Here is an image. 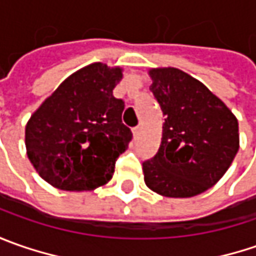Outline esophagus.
<instances>
[{
    "label": "esophagus",
    "instance_id": "1",
    "mask_svg": "<svg viewBox=\"0 0 256 256\" xmlns=\"http://www.w3.org/2000/svg\"><path fill=\"white\" fill-rule=\"evenodd\" d=\"M141 134V126L138 125V126H135V128H132V135L134 138H138V135Z\"/></svg>",
    "mask_w": 256,
    "mask_h": 256
}]
</instances>
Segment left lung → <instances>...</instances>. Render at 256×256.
<instances>
[{"label":"left lung","mask_w":256,"mask_h":256,"mask_svg":"<svg viewBox=\"0 0 256 256\" xmlns=\"http://www.w3.org/2000/svg\"><path fill=\"white\" fill-rule=\"evenodd\" d=\"M162 110L156 155L142 164L144 181L168 198H190L224 176L240 150L238 120L221 100L178 68L150 70Z\"/></svg>","instance_id":"8db88e82"}]
</instances>
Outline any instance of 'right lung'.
Returning a JSON list of instances; mask_svg holds the SVG:
<instances>
[{"mask_svg": "<svg viewBox=\"0 0 256 256\" xmlns=\"http://www.w3.org/2000/svg\"><path fill=\"white\" fill-rule=\"evenodd\" d=\"M122 68L94 62L70 75L25 126L26 155L40 176L64 191H92L112 178L132 132L114 96Z\"/></svg>", "mask_w": 256, "mask_h": 256, "instance_id": "1", "label": "right lung"}]
</instances>
